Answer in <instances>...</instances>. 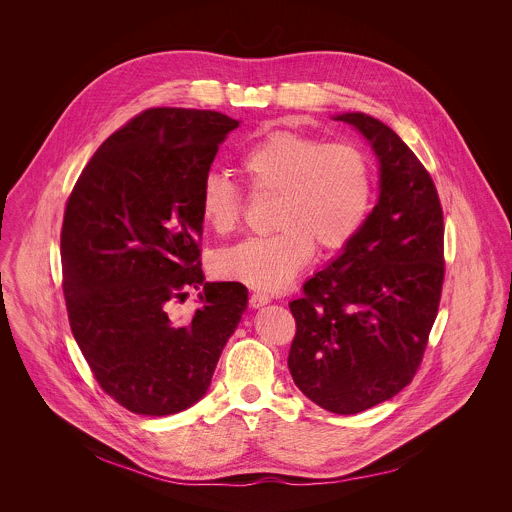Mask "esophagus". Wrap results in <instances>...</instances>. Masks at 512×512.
<instances>
[{"label": "esophagus", "instance_id": "1", "mask_svg": "<svg viewBox=\"0 0 512 512\" xmlns=\"http://www.w3.org/2000/svg\"><path fill=\"white\" fill-rule=\"evenodd\" d=\"M268 301H270V297H268L266 293L254 292L250 295V307H254V309H258V307L266 305Z\"/></svg>", "mask_w": 512, "mask_h": 512}]
</instances>
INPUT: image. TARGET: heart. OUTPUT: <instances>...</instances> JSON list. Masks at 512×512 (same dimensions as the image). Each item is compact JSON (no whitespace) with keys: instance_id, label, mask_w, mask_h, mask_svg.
<instances>
[{"instance_id":"1","label":"heart","mask_w":512,"mask_h":512,"mask_svg":"<svg viewBox=\"0 0 512 512\" xmlns=\"http://www.w3.org/2000/svg\"><path fill=\"white\" fill-rule=\"evenodd\" d=\"M240 169L254 195L278 199L276 232L220 252L215 270L260 292L288 286L309 264L315 244L325 252L345 248L365 226L376 195L368 153L349 142L276 132L240 155ZM199 213L226 236L242 220L244 193L228 175L209 171L199 189Z\"/></svg>"}]
</instances>
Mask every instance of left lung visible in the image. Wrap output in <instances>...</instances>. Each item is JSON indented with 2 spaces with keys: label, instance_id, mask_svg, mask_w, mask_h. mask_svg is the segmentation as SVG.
<instances>
[{
  "label": "left lung",
  "instance_id": "obj_1",
  "mask_svg": "<svg viewBox=\"0 0 512 512\" xmlns=\"http://www.w3.org/2000/svg\"><path fill=\"white\" fill-rule=\"evenodd\" d=\"M335 120L374 149L380 195L361 232L290 303L288 366L311 402L359 414L396 396L422 365L445 276L443 211L428 169L396 132L361 112Z\"/></svg>",
  "mask_w": 512,
  "mask_h": 512
}]
</instances>
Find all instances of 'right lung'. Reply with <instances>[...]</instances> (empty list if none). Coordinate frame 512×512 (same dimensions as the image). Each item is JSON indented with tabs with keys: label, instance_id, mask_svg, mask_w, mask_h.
<instances>
[{
	"label": "right lung",
	"instance_id": "obj_1",
	"mask_svg": "<svg viewBox=\"0 0 512 512\" xmlns=\"http://www.w3.org/2000/svg\"><path fill=\"white\" fill-rule=\"evenodd\" d=\"M213 110L147 108L82 169L61 230L63 292L74 339L100 388L142 416L199 402L248 301L238 282H205L199 189L226 136ZM204 288L185 324L167 315Z\"/></svg>",
	"mask_w": 512,
	"mask_h": 512
}]
</instances>
